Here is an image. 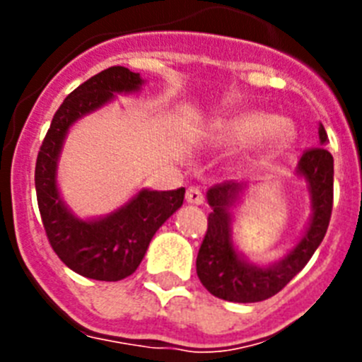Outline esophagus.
Masks as SVG:
<instances>
[{
	"mask_svg": "<svg viewBox=\"0 0 362 362\" xmlns=\"http://www.w3.org/2000/svg\"><path fill=\"white\" fill-rule=\"evenodd\" d=\"M203 201H204V197H203V194H201L199 188H196V187L188 188L187 190V203L188 204H203Z\"/></svg>",
	"mask_w": 362,
	"mask_h": 362,
	"instance_id": "obj_1",
	"label": "esophagus"
}]
</instances>
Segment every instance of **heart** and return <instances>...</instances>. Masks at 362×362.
<instances>
[{
    "label": "heart",
    "mask_w": 362,
    "mask_h": 362,
    "mask_svg": "<svg viewBox=\"0 0 362 362\" xmlns=\"http://www.w3.org/2000/svg\"><path fill=\"white\" fill-rule=\"evenodd\" d=\"M292 121L281 119L263 110H243L216 119L204 134V145L217 152L245 148V163H263L284 152L296 141Z\"/></svg>",
    "instance_id": "b5f03b06"
}]
</instances>
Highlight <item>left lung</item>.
Wrapping results in <instances>:
<instances>
[{"label":"left lung","instance_id":"left-lung-1","mask_svg":"<svg viewBox=\"0 0 362 362\" xmlns=\"http://www.w3.org/2000/svg\"><path fill=\"white\" fill-rule=\"evenodd\" d=\"M328 136L319 123V146L306 150L296 175L306 183L310 219L290 250L270 263L254 261L233 241V210L248 194V183L216 185L206 192L209 230L197 254V277L212 296L232 303H257L276 296L299 274L325 239L334 203V158L325 148Z\"/></svg>","mask_w":362,"mask_h":362}]
</instances>
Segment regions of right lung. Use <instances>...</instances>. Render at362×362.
Here are the masks:
<instances>
[{"mask_svg":"<svg viewBox=\"0 0 362 362\" xmlns=\"http://www.w3.org/2000/svg\"><path fill=\"white\" fill-rule=\"evenodd\" d=\"M145 79L124 66H110L79 85L54 114L36 161V194L45 232L54 252L76 274L95 281H121L141 264L161 225L181 209L185 188H139L116 210L79 217L65 203L57 185V166L74 124L119 94L141 92Z\"/></svg>","mask_w":362,"mask_h":362,"instance_id":"add662e5","label":"right lung"}]
</instances>
